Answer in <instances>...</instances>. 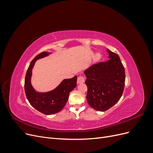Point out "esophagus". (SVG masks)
Listing matches in <instances>:
<instances>
[{
  "mask_svg": "<svg viewBox=\"0 0 153 153\" xmlns=\"http://www.w3.org/2000/svg\"><path fill=\"white\" fill-rule=\"evenodd\" d=\"M85 82V77L84 76H78L77 79V83L78 84H82Z\"/></svg>",
  "mask_w": 153,
  "mask_h": 153,
  "instance_id": "esophagus-1",
  "label": "esophagus"
}]
</instances>
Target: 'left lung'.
I'll return each instance as SVG.
<instances>
[{
	"instance_id": "left-lung-1",
	"label": "left lung",
	"mask_w": 153,
	"mask_h": 153,
	"mask_svg": "<svg viewBox=\"0 0 153 153\" xmlns=\"http://www.w3.org/2000/svg\"><path fill=\"white\" fill-rule=\"evenodd\" d=\"M109 59L90 66L84 71L87 77V100L92 108L106 111L121 98L125 83L124 68L119 55L107 49Z\"/></svg>"
}]
</instances>
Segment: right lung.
Masks as SVG:
<instances>
[{"label": "right lung", "mask_w": 153, "mask_h": 153, "mask_svg": "<svg viewBox=\"0 0 153 153\" xmlns=\"http://www.w3.org/2000/svg\"><path fill=\"white\" fill-rule=\"evenodd\" d=\"M50 53L43 52L32 60L27 69L25 78V92L30 104L39 112L51 115L60 112L65 106L70 92L76 86L77 76L64 80L55 89L47 92H36L30 83L32 70L38 59L47 57Z\"/></svg>", "instance_id": "add662e5"}]
</instances>
